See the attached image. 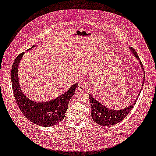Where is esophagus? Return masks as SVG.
Instances as JSON below:
<instances>
[{
	"mask_svg": "<svg viewBox=\"0 0 156 156\" xmlns=\"http://www.w3.org/2000/svg\"><path fill=\"white\" fill-rule=\"evenodd\" d=\"M86 84L83 82H80L78 86V90L80 91H83L86 89Z\"/></svg>",
	"mask_w": 156,
	"mask_h": 156,
	"instance_id": "obj_1",
	"label": "esophagus"
}]
</instances>
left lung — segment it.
Returning a JSON list of instances; mask_svg holds the SVG:
<instances>
[{"label": "left lung", "mask_w": 156, "mask_h": 156, "mask_svg": "<svg viewBox=\"0 0 156 156\" xmlns=\"http://www.w3.org/2000/svg\"><path fill=\"white\" fill-rule=\"evenodd\" d=\"M130 49L133 52L134 57H136L137 59L140 61V65L142 68V70L143 71H144L143 65L138 57V55L136 53V51L133 47H130ZM143 81H144V77ZM143 85L144 82L142 83V86ZM139 95L140 94L138 95V97L135 100L134 103H133L131 105L121 110L116 111L111 110L107 108L106 107L103 106L100 103L98 102L97 100H95V99L90 94L89 99L91 106V117H92L94 122L98 123V125L101 126H110L115 125V124H117L119 122H121L122 120L125 119L126 115L129 113L130 111L133 109L135 103H136Z\"/></svg>", "instance_id": "1"}]
</instances>
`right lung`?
Returning <instances> with one entry per match:
<instances>
[{
  "label": "right lung",
  "mask_w": 156,
  "mask_h": 156,
  "mask_svg": "<svg viewBox=\"0 0 156 156\" xmlns=\"http://www.w3.org/2000/svg\"><path fill=\"white\" fill-rule=\"evenodd\" d=\"M23 53L16 58L11 70L12 86L16 102L24 116L35 125L45 127L54 126L65 118L69 101L75 94L78 83L72 86L66 93L53 100L42 103L30 100L23 94L18 81V68Z\"/></svg>",
  "instance_id": "add662e5"
}]
</instances>
